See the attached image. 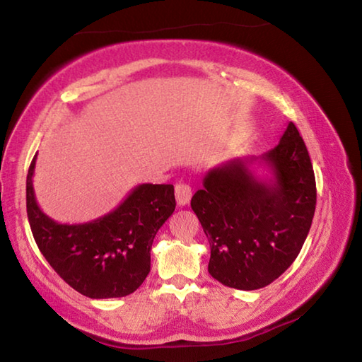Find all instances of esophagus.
<instances>
[{"instance_id": "obj_1", "label": "esophagus", "mask_w": 362, "mask_h": 362, "mask_svg": "<svg viewBox=\"0 0 362 362\" xmlns=\"http://www.w3.org/2000/svg\"><path fill=\"white\" fill-rule=\"evenodd\" d=\"M192 199V187L187 185V183H177L175 185V201L179 206H187Z\"/></svg>"}]
</instances>
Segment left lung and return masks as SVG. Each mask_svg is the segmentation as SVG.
Masks as SVG:
<instances>
[{"label": "left lung", "mask_w": 362, "mask_h": 362, "mask_svg": "<svg viewBox=\"0 0 362 362\" xmlns=\"http://www.w3.org/2000/svg\"><path fill=\"white\" fill-rule=\"evenodd\" d=\"M259 167L269 174L257 175ZM315 207L313 166L293 122L269 151L211 169L192 198L211 246V276L240 291L272 284L297 259Z\"/></svg>", "instance_id": "obj_1"}]
</instances>
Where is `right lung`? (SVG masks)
I'll return each instance as SVG.
<instances>
[{
  "label": "right lung",
  "instance_id": "obj_1",
  "mask_svg": "<svg viewBox=\"0 0 362 362\" xmlns=\"http://www.w3.org/2000/svg\"><path fill=\"white\" fill-rule=\"evenodd\" d=\"M36 155L27 175V216L41 254L66 284L89 298L126 297L150 273L151 244L175 209L174 185L142 183L86 223H59L35 198Z\"/></svg>",
  "mask_w": 362,
  "mask_h": 362
}]
</instances>
